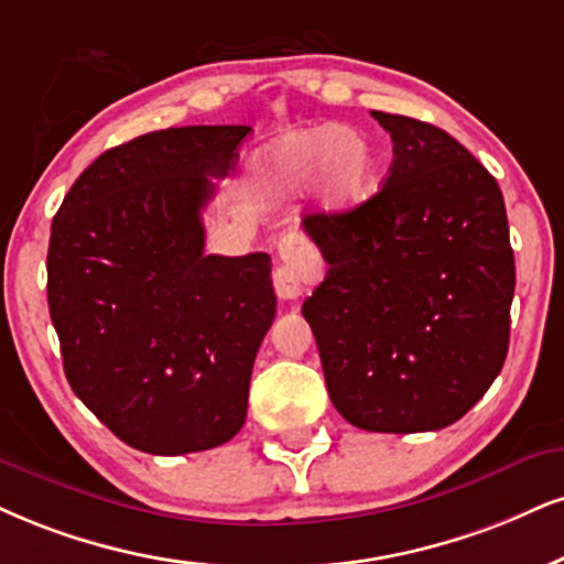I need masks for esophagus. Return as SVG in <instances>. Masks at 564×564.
I'll list each match as a JSON object with an SVG mask.
<instances>
[{
    "mask_svg": "<svg viewBox=\"0 0 564 564\" xmlns=\"http://www.w3.org/2000/svg\"><path fill=\"white\" fill-rule=\"evenodd\" d=\"M280 263L274 269V290L282 301H295L303 293V284L318 274V259L314 248L297 232H284L276 240Z\"/></svg>",
    "mask_w": 564,
    "mask_h": 564,
    "instance_id": "esophagus-1",
    "label": "esophagus"
}]
</instances>
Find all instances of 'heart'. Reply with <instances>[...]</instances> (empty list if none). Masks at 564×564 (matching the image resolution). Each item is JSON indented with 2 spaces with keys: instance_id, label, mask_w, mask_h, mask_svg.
<instances>
[{
  "instance_id": "heart-1",
  "label": "heart",
  "mask_w": 564,
  "mask_h": 564,
  "mask_svg": "<svg viewBox=\"0 0 564 564\" xmlns=\"http://www.w3.org/2000/svg\"><path fill=\"white\" fill-rule=\"evenodd\" d=\"M377 149L347 124L288 130L256 156L253 172L276 191L311 185L314 204L326 214L350 212L377 185Z\"/></svg>"
}]
</instances>
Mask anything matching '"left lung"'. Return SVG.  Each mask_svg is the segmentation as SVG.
<instances>
[{
  "label": "left lung",
  "mask_w": 564,
  "mask_h": 564,
  "mask_svg": "<svg viewBox=\"0 0 564 564\" xmlns=\"http://www.w3.org/2000/svg\"><path fill=\"white\" fill-rule=\"evenodd\" d=\"M371 115L392 135V166L360 206L303 217L329 263L303 316L347 423L436 431L460 421L505 366L516 293L505 198L444 130Z\"/></svg>",
  "instance_id": "1"
}]
</instances>
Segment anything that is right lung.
<instances>
[{
  "instance_id": "obj_1",
  "label": "right lung",
  "mask_w": 564,
  "mask_h": 564,
  "mask_svg": "<svg viewBox=\"0 0 564 564\" xmlns=\"http://www.w3.org/2000/svg\"><path fill=\"white\" fill-rule=\"evenodd\" d=\"M248 124H191L104 151L52 221L46 297L65 377L117 440L149 455L242 429L276 314L267 253H204L200 212Z\"/></svg>"
}]
</instances>
